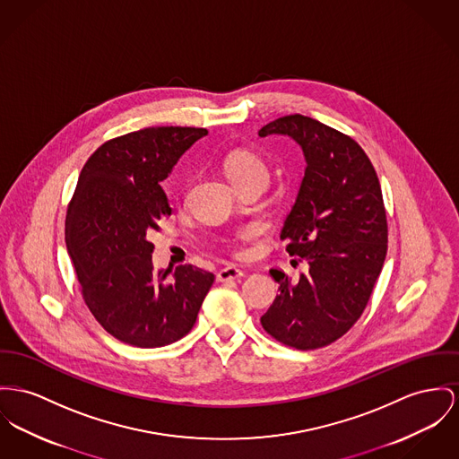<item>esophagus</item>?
<instances>
[{
	"mask_svg": "<svg viewBox=\"0 0 459 459\" xmlns=\"http://www.w3.org/2000/svg\"><path fill=\"white\" fill-rule=\"evenodd\" d=\"M242 276H244V272H242L238 266L230 264V266H226V268H222V270H219V272H217V281L237 280V278H242Z\"/></svg>",
	"mask_w": 459,
	"mask_h": 459,
	"instance_id": "esophagus-1",
	"label": "esophagus"
}]
</instances>
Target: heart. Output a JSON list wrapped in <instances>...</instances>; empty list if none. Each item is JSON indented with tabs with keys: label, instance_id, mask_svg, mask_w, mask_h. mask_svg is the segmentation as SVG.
<instances>
[{
	"label": "heart",
	"instance_id": "heart-1",
	"mask_svg": "<svg viewBox=\"0 0 459 459\" xmlns=\"http://www.w3.org/2000/svg\"><path fill=\"white\" fill-rule=\"evenodd\" d=\"M224 170L231 183L235 186L252 181V179H266L268 181V167L266 163L252 152L237 150L228 154L224 160Z\"/></svg>",
	"mask_w": 459,
	"mask_h": 459
}]
</instances>
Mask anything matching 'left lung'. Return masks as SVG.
I'll return each instance as SVG.
<instances>
[{"mask_svg":"<svg viewBox=\"0 0 459 459\" xmlns=\"http://www.w3.org/2000/svg\"><path fill=\"white\" fill-rule=\"evenodd\" d=\"M266 135H287L305 154V178L280 238L307 273L292 281L270 272L280 294L261 324L287 346L316 350L351 329L381 273L388 248L383 193L364 150L318 120L289 115L264 125L259 137Z\"/></svg>","mask_w":459,"mask_h":459,"instance_id":"8db88e82","label":"left lung"}]
</instances>
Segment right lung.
<instances>
[{
  "mask_svg": "<svg viewBox=\"0 0 459 459\" xmlns=\"http://www.w3.org/2000/svg\"><path fill=\"white\" fill-rule=\"evenodd\" d=\"M205 128L150 126L104 143L82 169L65 245L95 320L118 341L158 348L186 336L214 283L193 264L154 272L148 233L172 214L160 183Z\"/></svg>",
  "mask_w": 459,
  "mask_h": 459,
  "instance_id": "1",
  "label": "right lung"
}]
</instances>
